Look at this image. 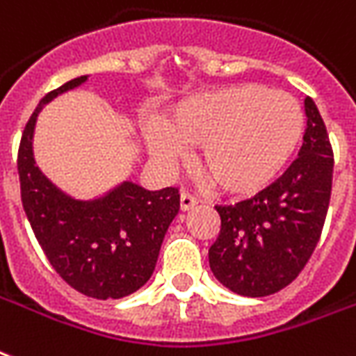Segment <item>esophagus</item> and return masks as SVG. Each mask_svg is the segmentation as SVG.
<instances>
[{"label": "esophagus", "mask_w": 356, "mask_h": 356, "mask_svg": "<svg viewBox=\"0 0 356 356\" xmlns=\"http://www.w3.org/2000/svg\"><path fill=\"white\" fill-rule=\"evenodd\" d=\"M197 205V200L190 192H183L181 194V211H190V209Z\"/></svg>", "instance_id": "obj_1"}]
</instances>
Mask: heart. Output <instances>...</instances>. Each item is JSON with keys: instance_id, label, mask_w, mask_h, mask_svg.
Wrapping results in <instances>:
<instances>
[{"instance_id": "obj_1", "label": "heart", "mask_w": 356, "mask_h": 356, "mask_svg": "<svg viewBox=\"0 0 356 356\" xmlns=\"http://www.w3.org/2000/svg\"><path fill=\"white\" fill-rule=\"evenodd\" d=\"M305 130L291 95L244 83L188 99L164 127L145 132L154 159L175 156L179 143L200 145L197 164L227 194L250 196L286 168Z\"/></svg>"}]
</instances>
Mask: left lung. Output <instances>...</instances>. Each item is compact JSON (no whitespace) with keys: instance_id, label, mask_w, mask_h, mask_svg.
<instances>
[{"instance_id":"obj_1","label":"left lung","mask_w":356,"mask_h":356,"mask_svg":"<svg viewBox=\"0 0 356 356\" xmlns=\"http://www.w3.org/2000/svg\"><path fill=\"white\" fill-rule=\"evenodd\" d=\"M305 112V142L284 175L250 200L216 205L220 233L209 248V265L222 286L243 297H267L289 286L321 237L334 154L310 97Z\"/></svg>"}]
</instances>
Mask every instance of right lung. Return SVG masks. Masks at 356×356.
I'll list each match as a JSON object with an SVG mask.
<instances>
[{
  "instance_id": "1",
  "label": "right lung",
  "mask_w": 356,
  "mask_h": 356,
  "mask_svg": "<svg viewBox=\"0 0 356 356\" xmlns=\"http://www.w3.org/2000/svg\"><path fill=\"white\" fill-rule=\"evenodd\" d=\"M88 80L80 76L42 97L18 149L22 205L56 273L88 297L121 298L151 278L168 227L179 213V190H145L124 181L106 196L80 202L35 166L33 130L42 106Z\"/></svg>"
}]
</instances>
